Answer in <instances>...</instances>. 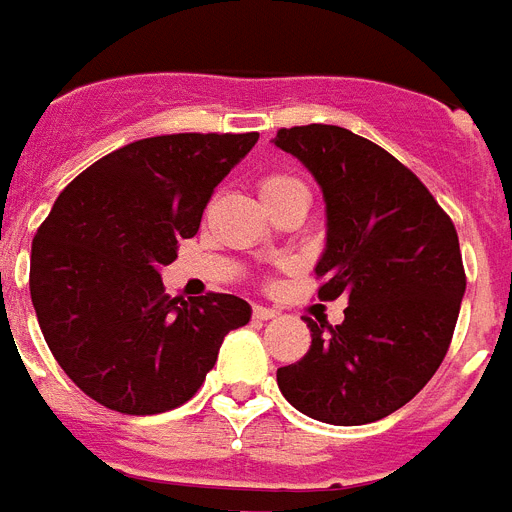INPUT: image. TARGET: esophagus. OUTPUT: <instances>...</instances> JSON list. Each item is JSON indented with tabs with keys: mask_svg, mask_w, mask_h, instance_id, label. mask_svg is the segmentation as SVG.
Here are the masks:
<instances>
[{
	"mask_svg": "<svg viewBox=\"0 0 512 512\" xmlns=\"http://www.w3.org/2000/svg\"><path fill=\"white\" fill-rule=\"evenodd\" d=\"M253 319L256 322H266V319H274V311L266 306H253Z\"/></svg>",
	"mask_w": 512,
	"mask_h": 512,
	"instance_id": "34e87169",
	"label": "esophagus"
}]
</instances>
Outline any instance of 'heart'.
<instances>
[{"mask_svg":"<svg viewBox=\"0 0 512 512\" xmlns=\"http://www.w3.org/2000/svg\"><path fill=\"white\" fill-rule=\"evenodd\" d=\"M259 193L264 198L266 206L285 204V201H293V198H308V185L303 183L301 177L295 172L287 170H272L264 172L259 177Z\"/></svg>","mask_w":512,"mask_h":512,"instance_id":"1","label":"heart"}]
</instances>
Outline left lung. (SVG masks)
<instances>
[{
	"label": "left lung",
	"instance_id": "obj_1",
	"mask_svg": "<svg viewBox=\"0 0 512 512\" xmlns=\"http://www.w3.org/2000/svg\"><path fill=\"white\" fill-rule=\"evenodd\" d=\"M327 201L319 301L348 295L345 322L306 319L311 348L277 369L293 408L335 426L371 424L413 400L453 340L466 269L453 219L390 151L337 125L280 128Z\"/></svg>",
	"mask_w": 512,
	"mask_h": 512
}]
</instances>
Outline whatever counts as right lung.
<instances>
[{"label":"right lung","mask_w":512,"mask_h":512,"mask_svg":"<svg viewBox=\"0 0 512 512\" xmlns=\"http://www.w3.org/2000/svg\"><path fill=\"white\" fill-rule=\"evenodd\" d=\"M259 133H175L128 143L80 172L31 246L38 327L67 377L109 411L188 403L251 306L227 293L172 298L159 269L193 238L222 177Z\"/></svg>","instance_id":"1"}]
</instances>
